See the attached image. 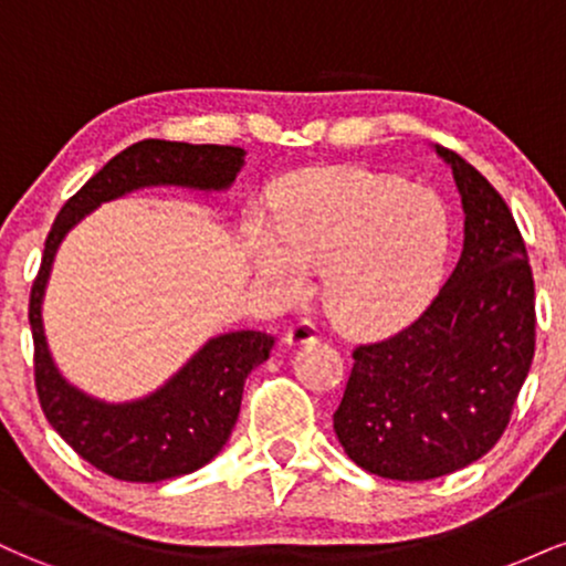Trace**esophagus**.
<instances>
[{
	"label": "esophagus",
	"mask_w": 566,
	"mask_h": 566,
	"mask_svg": "<svg viewBox=\"0 0 566 566\" xmlns=\"http://www.w3.org/2000/svg\"><path fill=\"white\" fill-rule=\"evenodd\" d=\"M316 337H319V333H316V327L311 322H297L292 324V327L284 333V343L287 346H308V343H314Z\"/></svg>",
	"instance_id": "34e87169"
}]
</instances>
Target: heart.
Wrapping results in <instances>:
<instances>
[{
	"label": "heart",
	"mask_w": 566,
	"mask_h": 566,
	"mask_svg": "<svg viewBox=\"0 0 566 566\" xmlns=\"http://www.w3.org/2000/svg\"><path fill=\"white\" fill-rule=\"evenodd\" d=\"M452 247L444 201L405 180L329 167L276 197V229L252 223L247 255L279 297L311 290L324 265V305L348 333H386L437 295Z\"/></svg>",
	"instance_id": "heart-1"
}]
</instances>
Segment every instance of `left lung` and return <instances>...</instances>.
<instances>
[{
	"mask_svg": "<svg viewBox=\"0 0 566 566\" xmlns=\"http://www.w3.org/2000/svg\"><path fill=\"white\" fill-rule=\"evenodd\" d=\"M463 205V252L409 327L354 350L333 423L359 469L447 476L503 437L535 356V282L509 205L476 167L433 146Z\"/></svg>",
	"mask_w": 566,
	"mask_h": 566,
	"instance_id": "left-lung-1",
	"label": "left lung"
}]
</instances>
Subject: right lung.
Listing matches in <instances>:
<instances>
[{"instance_id":"right-lung-1","label":"right lung","mask_w":566,"mask_h":566,"mask_svg":"<svg viewBox=\"0 0 566 566\" xmlns=\"http://www.w3.org/2000/svg\"><path fill=\"white\" fill-rule=\"evenodd\" d=\"M242 167L244 148L237 146L154 138L133 143L63 205L44 242L29 301L39 405L71 450L122 482H165L210 463L237 426L247 375L269 359L274 337L255 329L216 335L157 391L129 401L97 399L63 378L44 335L42 303L55 252L103 201L157 186L229 191Z\"/></svg>"}]
</instances>
